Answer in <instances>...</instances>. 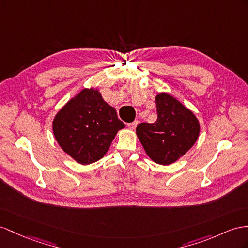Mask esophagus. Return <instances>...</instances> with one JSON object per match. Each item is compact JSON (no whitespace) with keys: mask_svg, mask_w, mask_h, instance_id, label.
<instances>
[{"mask_svg":"<svg viewBox=\"0 0 248 248\" xmlns=\"http://www.w3.org/2000/svg\"><path fill=\"white\" fill-rule=\"evenodd\" d=\"M137 124H138L137 120H135V122H133V123H129V124H128V128H129L130 130H134V129L136 128Z\"/></svg>","mask_w":248,"mask_h":248,"instance_id":"esophagus-1","label":"esophagus"}]
</instances>
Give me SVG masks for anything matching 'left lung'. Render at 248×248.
<instances>
[{
  "instance_id": "8db88e82",
  "label": "left lung",
  "mask_w": 248,
  "mask_h": 248,
  "mask_svg": "<svg viewBox=\"0 0 248 248\" xmlns=\"http://www.w3.org/2000/svg\"><path fill=\"white\" fill-rule=\"evenodd\" d=\"M155 100L157 120L139 124L136 134L151 159L168 166L193 147L200 125L194 113L170 94H158Z\"/></svg>"
}]
</instances>
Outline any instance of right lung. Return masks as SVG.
<instances>
[{
  "instance_id": "obj_1",
  "label": "right lung",
  "mask_w": 248,
  "mask_h": 248,
  "mask_svg": "<svg viewBox=\"0 0 248 248\" xmlns=\"http://www.w3.org/2000/svg\"><path fill=\"white\" fill-rule=\"evenodd\" d=\"M124 128L115 109L94 89H84L62 107L53 120L61 148L81 164L103 158L118 130Z\"/></svg>"
}]
</instances>
